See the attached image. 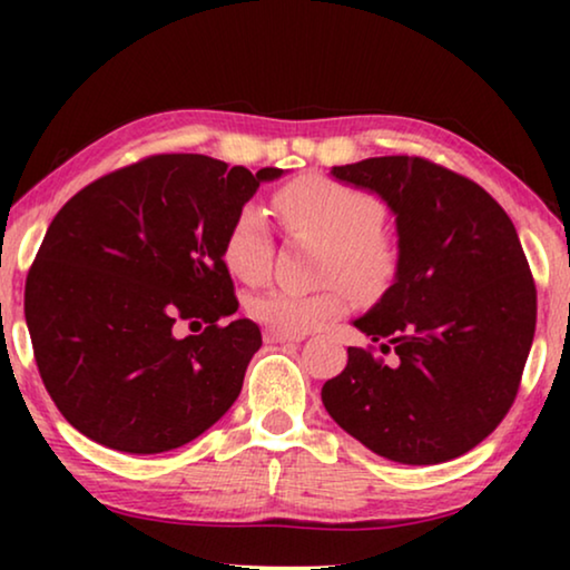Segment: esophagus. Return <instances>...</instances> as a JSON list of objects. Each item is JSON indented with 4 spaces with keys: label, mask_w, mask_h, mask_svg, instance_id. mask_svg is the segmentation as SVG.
Here are the masks:
<instances>
[{
    "label": "esophagus",
    "mask_w": 570,
    "mask_h": 570,
    "mask_svg": "<svg viewBox=\"0 0 570 570\" xmlns=\"http://www.w3.org/2000/svg\"><path fill=\"white\" fill-rule=\"evenodd\" d=\"M264 340H267V342H272V345H275V342H301V340H303V334H301V332H283V330H267V332H264Z\"/></svg>",
    "instance_id": "34e87169"
}]
</instances>
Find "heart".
I'll use <instances>...</instances> for the list:
<instances>
[{"mask_svg":"<svg viewBox=\"0 0 570 570\" xmlns=\"http://www.w3.org/2000/svg\"><path fill=\"white\" fill-rule=\"evenodd\" d=\"M275 205L287 228L326 240L330 248L324 256V279L330 283H345L353 291L368 293L386 285L394 275V248L379 230L384 205L371 191L326 176H306L283 186L275 194ZM223 259L233 275L248 283L267 275L272 233L259 205L246 202L233 215L223 240ZM345 303L342 287L318 293L269 287L248 301V311L272 330L308 332L342 314Z\"/></svg>","mask_w":570,"mask_h":570,"instance_id":"1","label":"heart"}]
</instances>
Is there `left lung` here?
<instances>
[{"instance_id": "left-lung-1", "label": "left lung", "mask_w": 570, "mask_h": 570, "mask_svg": "<svg viewBox=\"0 0 570 570\" xmlns=\"http://www.w3.org/2000/svg\"><path fill=\"white\" fill-rule=\"evenodd\" d=\"M332 176L394 209L400 264L355 322L376 345L347 347L324 407L392 462L462 456L509 415L534 340L537 287L517 228L480 184L417 155L334 166Z\"/></svg>"}]
</instances>
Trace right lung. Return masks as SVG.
Wrapping results in <instances>:
<instances>
[{
  "mask_svg": "<svg viewBox=\"0 0 570 570\" xmlns=\"http://www.w3.org/2000/svg\"><path fill=\"white\" fill-rule=\"evenodd\" d=\"M283 168L163 153L96 178L59 209L26 279L38 373L69 425L160 454L215 425L262 347L238 311L223 240ZM199 333L176 338V323Z\"/></svg>",
  "mask_w": 570,
  "mask_h": 570,
  "instance_id": "1",
  "label": "right lung"
}]
</instances>
